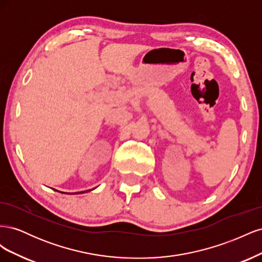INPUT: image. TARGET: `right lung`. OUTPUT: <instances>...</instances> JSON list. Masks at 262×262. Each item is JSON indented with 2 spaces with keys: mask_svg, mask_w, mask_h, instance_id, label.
Listing matches in <instances>:
<instances>
[{
  "mask_svg": "<svg viewBox=\"0 0 262 262\" xmlns=\"http://www.w3.org/2000/svg\"><path fill=\"white\" fill-rule=\"evenodd\" d=\"M77 193H78V192H77ZM80 193H83V192H80Z\"/></svg>",
  "mask_w": 262,
  "mask_h": 262,
  "instance_id": "add662e5",
  "label": "right lung"
}]
</instances>
